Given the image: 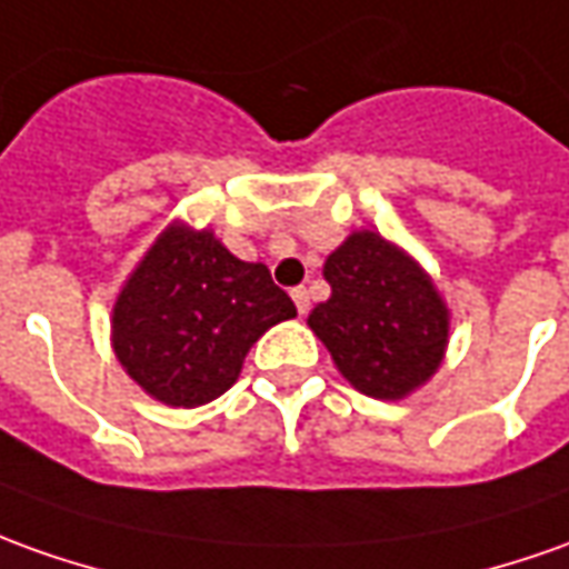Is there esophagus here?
I'll list each match as a JSON object with an SVG mask.
<instances>
[{"label": "esophagus", "instance_id": "obj_1", "mask_svg": "<svg viewBox=\"0 0 569 569\" xmlns=\"http://www.w3.org/2000/svg\"><path fill=\"white\" fill-rule=\"evenodd\" d=\"M291 297H293V307H297V312L303 316V312L309 309V291L307 288H293Z\"/></svg>", "mask_w": 569, "mask_h": 569}]
</instances>
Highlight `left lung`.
Instances as JSON below:
<instances>
[{"instance_id": "8db88e82", "label": "left lung", "mask_w": 569, "mask_h": 569, "mask_svg": "<svg viewBox=\"0 0 569 569\" xmlns=\"http://www.w3.org/2000/svg\"><path fill=\"white\" fill-rule=\"evenodd\" d=\"M322 276L331 297L307 325L359 393L397 402L440 371L449 307L411 253L381 232L356 229L328 253Z\"/></svg>"}]
</instances>
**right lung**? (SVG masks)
Instances as JSON below:
<instances>
[{
    "instance_id": "obj_1",
    "label": "right lung",
    "mask_w": 569,
    "mask_h": 569,
    "mask_svg": "<svg viewBox=\"0 0 569 569\" xmlns=\"http://www.w3.org/2000/svg\"><path fill=\"white\" fill-rule=\"evenodd\" d=\"M297 307L262 262H244L182 219L154 238L113 300L117 362L151 399L198 409L222 397L244 356Z\"/></svg>"
}]
</instances>
